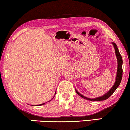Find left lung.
<instances>
[{"instance_id":"8db88e82","label":"left lung","mask_w":130,"mask_h":130,"mask_svg":"<svg viewBox=\"0 0 130 130\" xmlns=\"http://www.w3.org/2000/svg\"><path fill=\"white\" fill-rule=\"evenodd\" d=\"M112 44L113 45L114 47V49H115V52H116V55L117 59V75H116V82L114 83V85L112 86L111 89L108 91V92H106L105 95L101 96V97H97L95 99H89L88 97H85V96L82 95L80 93H79L77 90L75 89L76 92L78 95H80V97H82V98L86 99V100H90V101H102V100H106V99L109 98L110 96L113 94L114 91L116 90L117 87L119 86L120 82H121L122 78V74H123V70H122V58L121 55L120 54L118 48H117V45L114 42H112Z\"/></svg>"}]
</instances>
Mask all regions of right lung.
I'll use <instances>...</instances> for the list:
<instances>
[{
  "instance_id": "1",
  "label": "right lung",
  "mask_w": 130,
  "mask_h": 130,
  "mask_svg": "<svg viewBox=\"0 0 130 130\" xmlns=\"http://www.w3.org/2000/svg\"><path fill=\"white\" fill-rule=\"evenodd\" d=\"M55 94H56V92H55ZM54 97H55V96H54ZM45 103H42V104H40V105H36V106H41V105H44V104H45Z\"/></svg>"
}]
</instances>
